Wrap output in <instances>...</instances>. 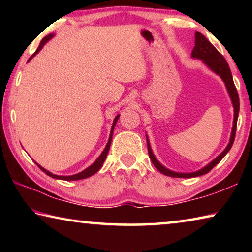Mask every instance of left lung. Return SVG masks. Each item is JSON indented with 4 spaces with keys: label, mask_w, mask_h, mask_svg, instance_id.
Returning <instances> with one entry per match:
<instances>
[{
    "label": "left lung",
    "mask_w": 252,
    "mask_h": 252,
    "mask_svg": "<svg viewBox=\"0 0 252 252\" xmlns=\"http://www.w3.org/2000/svg\"><path fill=\"white\" fill-rule=\"evenodd\" d=\"M191 55H192V58L201 59L202 61L206 63V64L210 67L213 72H216L217 74H219L221 76V79L223 80V82L225 83V87H227V90L229 92V95H230V97H231L233 109H234L233 126H232L231 136H230V142L228 144V147L222 151V153L217 157L216 159L212 162H210L208 165H206L203 169L199 170V171H197V172H192V173L173 172V171H171V170L164 168L163 165L159 163V161L156 159V157L153 156L151 147H150V144H149V141L147 139L149 157H150V160L152 161L153 165H155V167L159 170L161 173H163L164 176H169V177H173V178H193V177L202 176V174L208 173L212 168H215L216 165L219 163L221 159H222V158L229 152V150L231 149L232 144H233L234 138H236L239 109H240V103H239V95H238L236 85H234V83H233L231 71H230V67L228 65L227 61H225L223 55L221 54L219 51L217 50L215 46H213L210 42L208 41L207 37L198 31L195 32V45H194Z\"/></svg>",
    "instance_id": "1"
}]
</instances>
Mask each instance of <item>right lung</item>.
<instances>
[{"mask_svg": "<svg viewBox=\"0 0 252 252\" xmlns=\"http://www.w3.org/2000/svg\"><path fill=\"white\" fill-rule=\"evenodd\" d=\"M53 36V34H49V35H46L43 40L41 41V43H40V45H39V48H37V50L35 51V52L33 53V55L31 58H30L29 60H31L34 55H35L37 52H39V51L43 48V45L46 43V42H48L51 37ZM119 117L120 116H117L116 117V119H114V121H113V125H112V129H111V133H110V138H109V141H108V144H106V147H105V149L103 150V152L101 153V156L97 158L96 159V161L94 162V163H93L92 165H90V167H89L88 169H85V170H83L82 172H80V173H76V174H74V176H67V177H64V176H57V174H53V173H51V172H49L48 170H45L44 168H42L41 165H39L37 164V167H39L42 171L43 172H45L46 174H48V176H50V177H52V178H54V179H60V180H66V181H72V180H81V179H85V178H89V177H91L92 174H94L95 172H97L99 171V170L101 169V167H102V164H103V162H104V160H105V158H106V156H108V153H109V149H110V146H111V140H112V134H113V130H114V126H116V123H117V121H118V119H119Z\"/></svg>", "mask_w": 252, "mask_h": 252, "instance_id": "obj_1", "label": "right lung"}]
</instances>
